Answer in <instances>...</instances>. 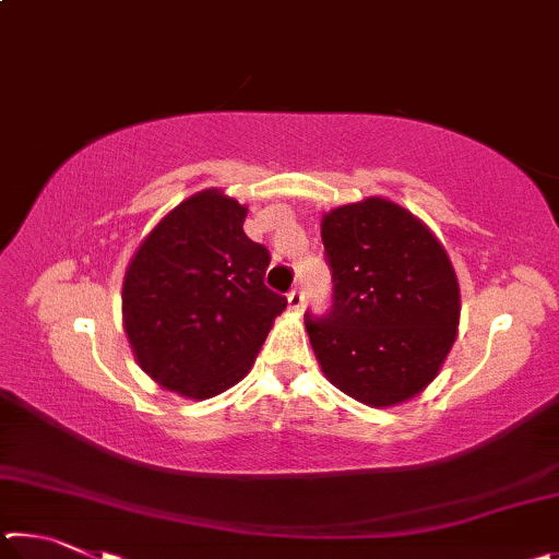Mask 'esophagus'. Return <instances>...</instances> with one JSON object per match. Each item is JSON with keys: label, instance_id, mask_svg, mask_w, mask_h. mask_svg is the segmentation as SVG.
Segmentation results:
<instances>
[{"label": "esophagus", "instance_id": "34e87169", "mask_svg": "<svg viewBox=\"0 0 559 559\" xmlns=\"http://www.w3.org/2000/svg\"><path fill=\"white\" fill-rule=\"evenodd\" d=\"M302 302H306V296H302V290H300V288H293V290L288 293V308L296 310V313H300Z\"/></svg>", "mask_w": 559, "mask_h": 559}]
</instances>
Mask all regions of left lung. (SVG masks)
I'll return each mask as SVG.
<instances>
[{
  "label": "left lung",
  "mask_w": 559,
  "mask_h": 559,
  "mask_svg": "<svg viewBox=\"0 0 559 559\" xmlns=\"http://www.w3.org/2000/svg\"><path fill=\"white\" fill-rule=\"evenodd\" d=\"M333 306L306 310L310 345L330 382L370 406L421 392L456 340L459 281L427 226L370 197L323 219Z\"/></svg>",
  "instance_id": "left-lung-1"
}]
</instances>
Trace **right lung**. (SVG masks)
Instances as JSON below:
<instances>
[{
    "instance_id": "1",
    "label": "right lung",
    "mask_w": 559,
    "mask_h": 559,
    "mask_svg": "<svg viewBox=\"0 0 559 559\" xmlns=\"http://www.w3.org/2000/svg\"><path fill=\"white\" fill-rule=\"evenodd\" d=\"M246 206L206 189L140 243L122 281V323L165 390L210 400L251 370L286 296L263 276L271 253L243 234Z\"/></svg>"
}]
</instances>
